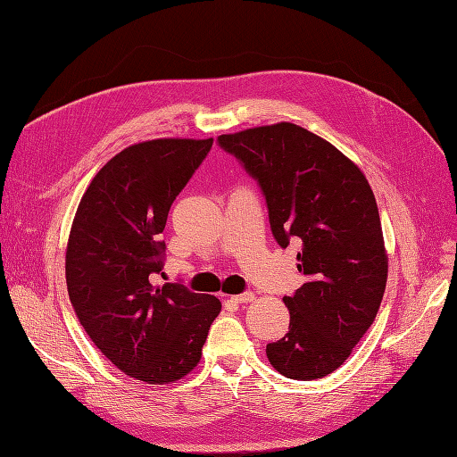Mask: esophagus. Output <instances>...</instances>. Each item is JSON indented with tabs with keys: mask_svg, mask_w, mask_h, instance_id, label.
Segmentation results:
<instances>
[{
	"mask_svg": "<svg viewBox=\"0 0 457 457\" xmlns=\"http://www.w3.org/2000/svg\"><path fill=\"white\" fill-rule=\"evenodd\" d=\"M255 298V295L251 293V291H245V293H242V295H232L230 296V301L232 303H238V304H244V303H251Z\"/></svg>",
	"mask_w": 457,
	"mask_h": 457,
	"instance_id": "1",
	"label": "esophagus"
}]
</instances>
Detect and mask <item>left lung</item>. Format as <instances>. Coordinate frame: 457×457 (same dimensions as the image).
Segmentation results:
<instances>
[{
  "instance_id": "left-lung-1",
  "label": "left lung",
  "mask_w": 457,
  "mask_h": 457,
  "mask_svg": "<svg viewBox=\"0 0 457 457\" xmlns=\"http://www.w3.org/2000/svg\"><path fill=\"white\" fill-rule=\"evenodd\" d=\"M217 141L257 179L276 242L301 244L296 269L306 281L283 296L289 330L266 345V355L287 378H323L363 338L386 291L387 255L372 188L348 156L293 122Z\"/></svg>"
}]
</instances>
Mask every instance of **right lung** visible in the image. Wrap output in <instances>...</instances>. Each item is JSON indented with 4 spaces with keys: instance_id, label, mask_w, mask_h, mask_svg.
I'll return each mask as SVG.
<instances>
[{
    "instance_id": "right-lung-1",
    "label": "right lung",
    "mask_w": 457,
    "mask_h": 457,
    "mask_svg": "<svg viewBox=\"0 0 457 457\" xmlns=\"http://www.w3.org/2000/svg\"><path fill=\"white\" fill-rule=\"evenodd\" d=\"M212 145L162 137L122 149L90 181L70 230L66 283L79 321L119 370L147 384L191 372L221 312L213 295L154 283L168 212Z\"/></svg>"
}]
</instances>
